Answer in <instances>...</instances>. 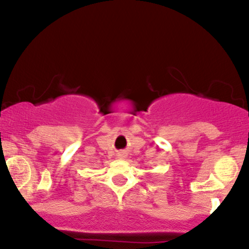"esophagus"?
<instances>
[{"mask_svg": "<svg viewBox=\"0 0 249 249\" xmlns=\"http://www.w3.org/2000/svg\"><path fill=\"white\" fill-rule=\"evenodd\" d=\"M125 157H126V154H125L124 152H119V153H118V158H121V159H124Z\"/></svg>", "mask_w": 249, "mask_h": 249, "instance_id": "obj_1", "label": "esophagus"}]
</instances>
